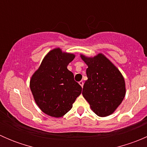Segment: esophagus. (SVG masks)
<instances>
[{"label":"esophagus","mask_w":147,"mask_h":147,"mask_svg":"<svg viewBox=\"0 0 147 147\" xmlns=\"http://www.w3.org/2000/svg\"><path fill=\"white\" fill-rule=\"evenodd\" d=\"M79 84H80V85H81V87H83V84H84V82H83V81H82V80H81V81H80V82H79Z\"/></svg>","instance_id":"obj_1"}]
</instances>
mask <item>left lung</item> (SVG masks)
I'll list each match as a JSON object with an SVG mask.
<instances>
[{"mask_svg":"<svg viewBox=\"0 0 147 147\" xmlns=\"http://www.w3.org/2000/svg\"><path fill=\"white\" fill-rule=\"evenodd\" d=\"M88 66L82 95L90 104L92 110L99 117L112 115L124 100L125 82L122 75L113 63L103 54L93 57L81 55Z\"/></svg>","mask_w":147,"mask_h":147,"instance_id":"1","label":"left lung"}]
</instances>
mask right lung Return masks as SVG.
Returning <instances> with one entry per match:
<instances>
[{"mask_svg":"<svg viewBox=\"0 0 147 147\" xmlns=\"http://www.w3.org/2000/svg\"><path fill=\"white\" fill-rule=\"evenodd\" d=\"M60 48L49 52L31 77L30 87L40 109L49 116L61 117L72 107L82 87L67 67L75 58Z\"/></svg>","mask_w":147,"mask_h":147,"instance_id":"right-lung-1","label":"right lung"}]
</instances>
